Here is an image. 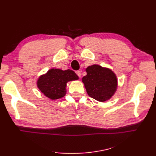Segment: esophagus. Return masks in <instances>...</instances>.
<instances>
[{"label": "esophagus", "instance_id": "34e87169", "mask_svg": "<svg viewBox=\"0 0 156 156\" xmlns=\"http://www.w3.org/2000/svg\"><path fill=\"white\" fill-rule=\"evenodd\" d=\"M76 74L78 75L79 77H81V71H76Z\"/></svg>", "mask_w": 156, "mask_h": 156}]
</instances>
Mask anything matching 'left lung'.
I'll return each instance as SVG.
<instances>
[{
    "label": "left lung",
    "instance_id": "obj_1",
    "mask_svg": "<svg viewBox=\"0 0 156 156\" xmlns=\"http://www.w3.org/2000/svg\"><path fill=\"white\" fill-rule=\"evenodd\" d=\"M86 72L82 81L88 96L101 102L109 100L117 88L116 75L111 69L96 64L88 66Z\"/></svg>",
    "mask_w": 156,
    "mask_h": 156
}]
</instances>
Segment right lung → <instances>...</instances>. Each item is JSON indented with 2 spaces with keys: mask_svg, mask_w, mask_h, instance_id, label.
<instances>
[{
  "mask_svg": "<svg viewBox=\"0 0 156 156\" xmlns=\"http://www.w3.org/2000/svg\"><path fill=\"white\" fill-rule=\"evenodd\" d=\"M79 77L71 69H49L37 80V85L40 91L51 100H56L64 97L66 93V83L77 80Z\"/></svg>",
  "mask_w": 156,
  "mask_h": 156,
  "instance_id": "right-lung-1",
  "label": "right lung"
}]
</instances>
